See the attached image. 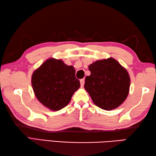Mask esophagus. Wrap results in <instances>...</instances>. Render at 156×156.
<instances>
[{
    "instance_id": "34e87169",
    "label": "esophagus",
    "mask_w": 156,
    "mask_h": 156,
    "mask_svg": "<svg viewBox=\"0 0 156 156\" xmlns=\"http://www.w3.org/2000/svg\"><path fill=\"white\" fill-rule=\"evenodd\" d=\"M84 79L83 78V79H81V80H80V84H81V86L83 87V86H84Z\"/></svg>"
}]
</instances>
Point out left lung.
I'll return each instance as SVG.
<instances>
[{
    "instance_id": "left-lung-1",
    "label": "left lung",
    "mask_w": 156,
    "mask_h": 156,
    "mask_svg": "<svg viewBox=\"0 0 156 156\" xmlns=\"http://www.w3.org/2000/svg\"><path fill=\"white\" fill-rule=\"evenodd\" d=\"M84 89L94 104L104 110L115 109L128 96L130 78L125 68L113 58L97 60L89 66Z\"/></svg>"
}]
</instances>
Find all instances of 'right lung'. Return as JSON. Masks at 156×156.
<instances>
[{
    "mask_svg": "<svg viewBox=\"0 0 156 156\" xmlns=\"http://www.w3.org/2000/svg\"><path fill=\"white\" fill-rule=\"evenodd\" d=\"M72 66L51 58L34 72L31 84L36 96L44 106L58 111L67 106L74 92L80 87Z\"/></svg>",
    "mask_w": 156,
    "mask_h": 156,
    "instance_id": "add662e5",
    "label": "right lung"
}]
</instances>
